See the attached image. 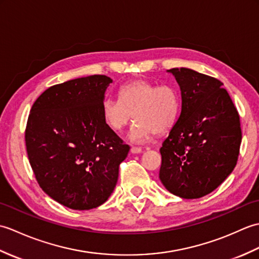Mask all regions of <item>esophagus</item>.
I'll list each match as a JSON object with an SVG mask.
<instances>
[{
	"label": "esophagus",
	"instance_id": "1",
	"mask_svg": "<svg viewBox=\"0 0 259 259\" xmlns=\"http://www.w3.org/2000/svg\"><path fill=\"white\" fill-rule=\"evenodd\" d=\"M130 151H131V153H141L142 149H141V148H139V147H133L130 149Z\"/></svg>",
	"mask_w": 259,
	"mask_h": 259
}]
</instances>
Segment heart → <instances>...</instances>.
I'll return each mask as SVG.
<instances>
[{
    "label": "heart",
    "instance_id": "b5f03b06",
    "mask_svg": "<svg viewBox=\"0 0 259 259\" xmlns=\"http://www.w3.org/2000/svg\"><path fill=\"white\" fill-rule=\"evenodd\" d=\"M180 96L170 84L136 80L119 89V100L107 97L101 103L103 122L119 133L133 119L138 120L129 135L133 142H144L153 134H166L175 125L180 113Z\"/></svg>",
    "mask_w": 259,
    "mask_h": 259
}]
</instances>
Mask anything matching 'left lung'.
I'll use <instances>...</instances> for the list:
<instances>
[{
    "label": "left lung",
    "mask_w": 259,
    "mask_h": 259,
    "mask_svg": "<svg viewBox=\"0 0 259 259\" xmlns=\"http://www.w3.org/2000/svg\"><path fill=\"white\" fill-rule=\"evenodd\" d=\"M181 92V111L160 148L162 185L196 199L210 194L237 163L241 129L237 109L219 80L187 68L167 70Z\"/></svg>",
    "instance_id": "1"
}]
</instances>
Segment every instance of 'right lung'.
<instances>
[{
  "label": "right lung",
  "mask_w": 259,
  "mask_h": 259,
  "mask_svg": "<svg viewBox=\"0 0 259 259\" xmlns=\"http://www.w3.org/2000/svg\"><path fill=\"white\" fill-rule=\"evenodd\" d=\"M112 80L89 75L56 84L33 103L25 129L38 185L61 205L89 210L108 200L130 147L103 122L101 103Z\"/></svg>",
  "instance_id": "obj_1"
}]
</instances>
